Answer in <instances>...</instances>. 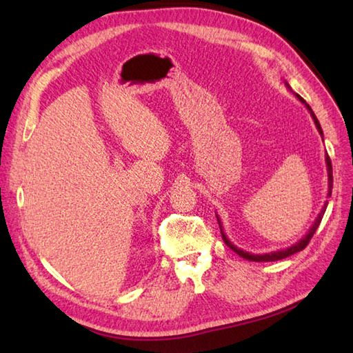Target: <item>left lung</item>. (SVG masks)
I'll return each instance as SVG.
<instances>
[{"mask_svg":"<svg viewBox=\"0 0 353 353\" xmlns=\"http://www.w3.org/2000/svg\"><path fill=\"white\" fill-rule=\"evenodd\" d=\"M285 85H287L288 89H291L290 85L287 83V81H285ZM294 95L297 97V100L302 101V103L305 104V106H306V109L310 110V114H311V117H312V119H314V123H316L317 130H319V133L321 134V138H323V130H321V125H320V123H319V119H317L316 115H314V112H312V109L310 108V104L306 103L301 95H297V94H294ZM325 161H326V170H327V197H331V194H332V182H334V177H332V163H331V159H329L327 154H326V157H325ZM326 208H327V201L323 205V208H321V211H320V214L317 215L316 221L312 223V226L310 228L308 232H306V235H305L303 238L299 239V241H297L296 244H292V245L287 247V249H281V250L270 252V253H262V254H254V253H250V252H244V250L239 249V247H236V245H235L234 243H232L230 239L226 236V234H224L223 224H221V221H220V219H219V215H216V220H219V226H220V230H221L223 241L228 244L229 249H232L236 254H239V256L247 259V261H254V262H272V261H279V259H283V258H288V256H291V254H294V253H297V252L303 250L305 247L308 245V243L311 241L312 235L316 234L319 224H320L321 219H323V215H325Z\"/></svg>","mask_w":353,"mask_h":353,"instance_id":"obj_1","label":"left lung"}]
</instances>
